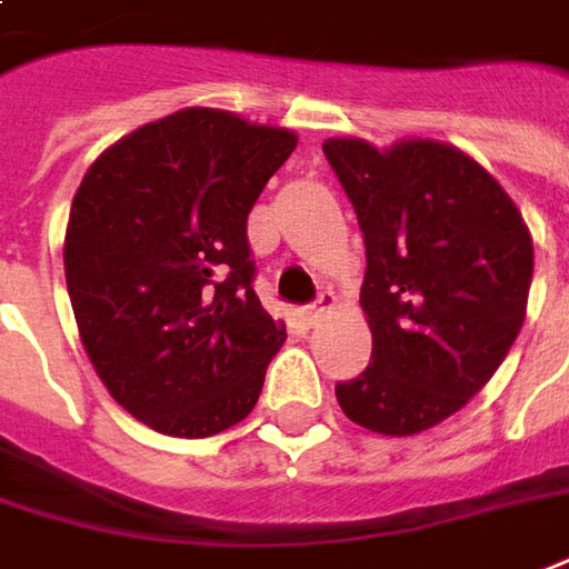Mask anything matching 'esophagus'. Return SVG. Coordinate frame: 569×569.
<instances>
[{"instance_id":"esophagus-1","label":"esophagus","mask_w":569,"mask_h":569,"mask_svg":"<svg viewBox=\"0 0 569 569\" xmlns=\"http://www.w3.org/2000/svg\"><path fill=\"white\" fill-rule=\"evenodd\" d=\"M335 309H337V297L331 291H325L322 297H319V307H307L303 312H300V319H303L309 328H316V325H322Z\"/></svg>"}]
</instances>
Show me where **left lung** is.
Returning <instances> with one entry per match:
<instances>
[{"instance_id": "left-lung-1", "label": "left lung", "mask_w": 569, "mask_h": 569, "mask_svg": "<svg viewBox=\"0 0 569 569\" xmlns=\"http://www.w3.org/2000/svg\"><path fill=\"white\" fill-rule=\"evenodd\" d=\"M366 234L359 303L371 366L337 383L343 415L411 437L465 409L527 319L532 238L499 179L456 144L328 139Z\"/></svg>"}]
</instances>
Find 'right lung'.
Masks as SVG:
<instances>
[{
  "instance_id": "add662e5",
  "label": "right lung",
  "mask_w": 569,
  "mask_h": 569,
  "mask_svg": "<svg viewBox=\"0 0 569 569\" xmlns=\"http://www.w3.org/2000/svg\"><path fill=\"white\" fill-rule=\"evenodd\" d=\"M297 136L219 108L144 123L73 194L64 278L86 356L123 409L201 440L244 421L284 322L260 307L247 213Z\"/></svg>"
}]
</instances>
